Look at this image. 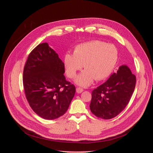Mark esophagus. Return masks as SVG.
I'll list each match as a JSON object with an SVG mask.
<instances>
[{
  "instance_id": "esophagus-1",
  "label": "esophagus",
  "mask_w": 153,
  "mask_h": 153,
  "mask_svg": "<svg viewBox=\"0 0 153 153\" xmlns=\"http://www.w3.org/2000/svg\"><path fill=\"white\" fill-rule=\"evenodd\" d=\"M76 92L77 93H81L83 92V89L81 87H77L76 88Z\"/></svg>"
}]
</instances>
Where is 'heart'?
Here are the masks:
<instances>
[{
    "label": "heart",
    "mask_w": 153,
    "mask_h": 153,
    "mask_svg": "<svg viewBox=\"0 0 153 153\" xmlns=\"http://www.w3.org/2000/svg\"><path fill=\"white\" fill-rule=\"evenodd\" d=\"M118 52L112 44L95 40L77 45L73 54L66 53L64 56V64L68 76L73 79L77 72L84 65L85 69L76 79L77 84L87 86L94 79L101 81L107 77L114 70L118 60Z\"/></svg>",
    "instance_id": "heart-1"
}]
</instances>
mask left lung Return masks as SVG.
Instances as JSON below:
<instances>
[{
  "instance_id": "1",
  "label": "left lung",
  "mask_w": 153,
  "mask_h": 153,
  "mask_svg": "<svg viewBox=\"0 0 153 153\" xmlns=\"http://www.w3.org/2000/svg\"><path fill=\"white\" fill-rule=\"evenodd\" d=\"M136 79L126 66H120L107 81L92 92L90 108L97 117L109 120L125 108L134 92Z\"/></svg>"
}]
</instances>
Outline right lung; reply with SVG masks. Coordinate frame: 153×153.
Instances as JSON below:
<instances>
[{
  "label": "right lung",
  "mask_w": 153,
  "mask_h": 153,
  "mask_svg": "<svg viewBox=\"0 0 153 153\" xmlns=\"http://www.w3.org/2000/svg\"><path fill=\"white\" fill-rule=\"evenodd\" d=\"M64 64L46 43L29 54L23 69V83L29 105L39 117L54 120L68 110L76 92L67 81Z\"/></svg>",
  "instance_id": "obj_1"
}]
</instances>
